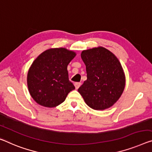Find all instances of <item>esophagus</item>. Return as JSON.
<instances>
[{
  "instance_id": "esophagus-1",
  "label": "esophagus",
  "mask_w": 152,
  "mask_h": 152,
  "mask_svg": "<svg viewBox=\"0 0 152 152\" xmlns=\"http://www.w3.org/2000/svg\"><path fill=\"white\" fill-rule=\"evenodd\" d=\"M74 85H75V87L76 89H78V88H79V86H81V83L76 82V83H74Z\"/></svg>"
}]
</instances>
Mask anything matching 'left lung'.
<instances>
[{
    "instance_id": "8db88e82",
    "label": "left lung",
    "mask_w": 152,
    "mask_h": 152,
    "mask_svg": "<svg viewBox=\"0 0 152 152\" xmlns=\"http://www.w3.org/2000/svg\"><path fill=\"white\" fill-rule=\"evenodd\" d=\"M87 80L78 89L86 104L94 110H104L118 101L124 90L126 77L115 55L103 47L82 51Z\"/></svg>"
}]
</instances>
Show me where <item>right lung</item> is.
<instances>
[{
  "label": "right lung",
  "instance_id": "1",
  "mask_svg": "<svg viewBox=\"0 0 152 152\" xmlns=\"http://www.w3.org/2000/svg\"><path fill=\"white\" fill-rule=\"evenodd\" d=\"M75 56L66 48H50L34 60L28 72L27 85L37 103L49 108L57 107L75 89L67 66Z\"/></svg>",
  "mask_w": 152,
  "mask_h": 152
}]
</instances>
